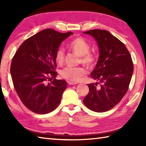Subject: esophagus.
<instances>
[{
    "mask_svg": "<svg viewBox=\"0 0 146 146\" xmlns=\"http://www.w3.org/2000/svg\"><path fill=\"white\" fill-rule=\"evenodd\" d=\"M67 82H68L69 85H75V84H76V83L73 82H71V81H68Z\"/></svg>",
    "mask_w": 146,
    "mask_h": 146,
    "instance_id": "esophagus-1",
    "label": "esophagus"
}]
</instances>
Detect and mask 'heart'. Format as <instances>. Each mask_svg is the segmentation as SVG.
I'll return each mask as SVG.
<instances>
[{"mask_svg":"<svg viewBox=\"0 0 146 146\" xmlns=\"http://www.w3.org/2000/svg\"><path fill=\"white\" fill-rule=\"evenodd\" d=\"M69 48L74 53L80 56V62L87 67L91 68L95 64V56L90 51V44L82 38L74 39L69 44ZM64 49L59 48L55 54V60L58 64H62L64 60ZM86 73V70L82 67H65L60 71V75L62 78L71 82H78Z\"/></svg>","mask_w":146,"mask_h":146,"instance_id":"1","label":"heart"}]
</instances>
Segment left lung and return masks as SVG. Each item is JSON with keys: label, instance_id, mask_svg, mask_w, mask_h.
I'll list each match as a JSON object with an SVG mask.
<instances>
[{"label": "left lung", "instance_id": "left-lung-1", "mask_svg": "<svg viewBox=\"0 0 146 146\" xmlns=\"http://www.w3.org/2000/svg\"><path fill=\"white\" fill-rule=\"evenodd\" d=\"M84 33L95 38L99 57L91 73L98 82L88 84L90 91L83 102L93 111L105 112L115 107L127 92L133 73L131 56L124 44L108 31L91 29Z\"/></svg>", "mask_w": 146, "mask_h": 146}]
</instances>
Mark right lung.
Instances as JSON below:
<instances>
[{
  "instance_id": "add662e5",
  "label": "right lung",
  "mask_w": 146,
  "mask_h": 146,
  "mask_svg": "<svg viewBox=\"0 0 146 146\" xmlns=\"http://www.w3.org/2000/svg\"><path fill=\"white\" fill-rule=\"evenodd\" d=\"M73 34L46 29L24 41L15 54L10 68L15 90L31 111L47 114L60 104L67 83L55 78V54L61 43ZM51 78L54 80L47 83Z\"/></svg>"
}]
</instances>
